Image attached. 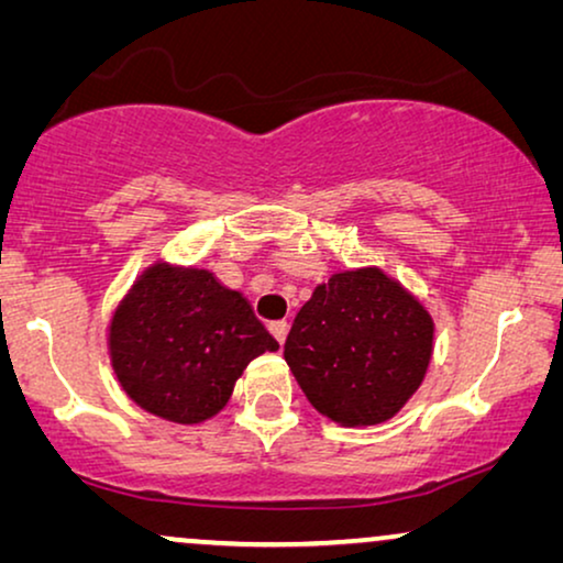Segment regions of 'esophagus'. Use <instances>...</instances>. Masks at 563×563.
<instances>
[{
    "label": "esophagus",
    "instance_id": "esophagus-1",
    "mask_svg": "<svg viewBox=\"0 0 563 563\" xmlns=\"http://www.w3.org/2000/svg\"><path fill=\"white\" fill-rule=\"evenodd\" d=\"M268 333H272L276 341H279V345H284V341H287V335H289V322L287 320L268 322Z\"/></svg>",
    "mask_w": 563,
    "mask_h": 563
}]
</instances>
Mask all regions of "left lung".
Segmentation results:
<instances>
[{
	"mask_svg": "<svg viewBox=\"0 0 563 563\" xmlns=\"http://www.w3.org/2000/svg\"><path fill=\"white\" fill-rule=\"evenodd\" d=\"M435 322L379 266L338 272L297 312L284 358L305 397L343 428L395 418L426 379Z\"/></svg>",
	"mask_w": 563,
	"mask_h": 563,
	"instance_id": "left-lung-1",
	"label": "left lung"
}]
</instances>
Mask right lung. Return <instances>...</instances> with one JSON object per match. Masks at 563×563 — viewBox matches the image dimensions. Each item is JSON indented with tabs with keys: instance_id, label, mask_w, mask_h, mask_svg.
<instances>
[{
	"instance_id": "1",
	"label": "right lung",
	"mask_w": 563,
	"mask_h": 563,
	"mask_svg": "<svg viewBox=\"0 0 563 563\" xmlns=\"http://www.w3.org/2000/svg\"><path fill=\"white\" fill-rule=\"evenodd\" d=\"M276 349L241 291L222 287L210 268L164 258L135 276L107 322V353L122 391L179 426L225 410L245 366Z\"/></svg>"
}]
</instances>
